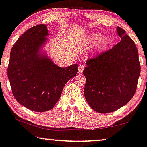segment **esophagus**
I'll return each mask as SVG.
<instances>
[{
    "mask_svg": "<svg viewBox=\"0 0 147 147\" xmlns=\"http://www.w3.org/2000/svg\"><path fill=\"white\" fill-rule=\"evenodd\" d=\"M84 66L83 65H79V67H78V72H82L83 70H84Z\"/></svg>",
    "mask_w": 147,
    "mask_h": 147,
    "instance_id": "obj_1",
    "label": "esophagus"
}]
</instances>
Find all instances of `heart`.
Here are the masks:
<instances>
[{
	"mask_svg": "<svg viewBox=\"0 0 147 147\" xmlns=\"http://www.w3.org/2000/svg\"><path fill=\"white\" fill-rule=\"evenodd\" d=\"M87 41L90 44H95V48L97 50H103L109 45V39L107 36H102L100 33H92L87 36Z\"/></svg>",
	"mask_w": 147,
	"mask_h": 147,
	"instance_id": "obj_1",
	"label": "heart"
}]
</instances>
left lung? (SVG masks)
Listing matches in <instances>:
<instances>
[{
    "mask_svg": "<svg viewBox=\"0 0 147 147\" xmlns=\"http://www.w3.org/2000/svg\"><path fill=\"white\" fill-rule=\"evenodd\" d=\"M121 41L112 49L87 60L84 95L93 110L114 112L130 101L140 74L138 52L133 40L117 28Z\"/></svg>",
    "mask_w": 147,
    "mask_h": 147,
    "instance_id": "obj_1",
    "label": "left lung"
}]
</instances>
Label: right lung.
Segmentation results:
<instances>
[{"label": "right lung", "instance_id": "right-lung-1", "mask_svg": "<svg viewBox=\"0 0 147 147\" xmlns=\"http://www.w3.org/2000/svg\"><path fill=\"white\" fill-rule=\"evenodd\" d=\"M48 35L45 24L26 31L13 46L7 69L16 100L36 112L53 108L65 84L77 73V64L61 68L41 51Z\"/></svg>", "mask_w": 147, "mask_h": 147}]
</instances>
